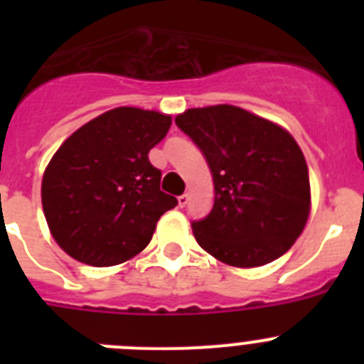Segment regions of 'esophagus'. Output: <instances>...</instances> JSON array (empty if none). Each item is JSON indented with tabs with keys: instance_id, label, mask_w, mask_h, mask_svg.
Returning a JSON list of instances; mask_svg holds the SVG:
<instances>
[{
	"instance_id": "esophagus-1",
	"label": "esophagus",
	"mask_w": 364,
	"mask_h": 364,
	"mask_svg": "<svg viewBox=\"0 0 364 364\" xmlns=\"http://www.w3.org/2000/svg\"><path fill=\"white\" fill-rule=\"evenodd\" d=\"M188 202H189V195H188V193H184V195H180V197H178V205H180V208H186V205H188Z\"/></svg>"
}]
</instances>
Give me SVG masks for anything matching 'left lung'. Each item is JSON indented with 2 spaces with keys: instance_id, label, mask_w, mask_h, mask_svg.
I'll return each instance as SVG.
<instances>
[{
  "instance_id": "left-lung-1",
  "label": "left lung",
  "mask_w": 364,
  "mask_h": 364,
  "mask_svg": "<svg viewBox=\"0 0 364 364\" xmlns=\"http://www.w3.org/2000/svg\"><path fill=\"white\" fill-rule=\"evenodd\" d=\"M175 124L213 175V208L191 224L202 250L237 268L284 255L310 215L308 166L294 136L235 105L188 109Z\"/></svg>"
}]
</instances>
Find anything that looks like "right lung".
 <instances>
[{
  "label": "right lung",
  "mask_w": 364,
  "mask_h": 364,
  "mask_svg": "<svg viewBox=\"0 0 364 364\" xmlns=\"http://www.w3.org/2000/svg\"><path fill=\"white\" fill-rule=\"evenodd\" d=\"M169 127V114L117 107L82 125L54 153L41 204L67 255L104 268L149 244L159 218L178 204L160 191L162 171L147 156Z\"/></svg>",
  "instance_id": "right-lung-1"
}]
</instances>
